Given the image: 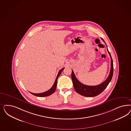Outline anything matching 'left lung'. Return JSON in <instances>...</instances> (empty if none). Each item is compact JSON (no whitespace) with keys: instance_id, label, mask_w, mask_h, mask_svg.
<instances>
[{"instance_id":"obj_1","label":"left lung","mask_w":131,"mask_h":131,"mask_svg":"<svg viewBox=\"0 0 131 131\" xmlns=\"http://www.w3.org/2000/svg\"><path fill=\"white\" fill-rule=\"evenodd\" d=\"M101 39L105 43L104 39L102 38ZM107 50L110 54V59H111V68H110V74L108 76L107 78L106 79V80L105 81H104L100 84L96 85V86H88V85L83 84L82 83H81L80 81H79V80H78L76 78L74 73L73 72V71L72 70L71 79H72L74 88L77 93L86 97H94L100 94L106 88V87L110 83V81L112 79L113 74V60L112 59L111 56L110 55V53L107 49Z\"/></svg>"}]
</instances>
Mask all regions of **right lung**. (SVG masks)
<instances>
[{
  "instance_id": "add662e5",
  "label": "right lung",
  "mask_w": 131,
  "mask_h": 131,
  "mask_svg": "<svg viewBox=\"0 0 131 131\" xmlns=\"http://www.w3.org/2000/svg\"><path fill=\"white\" fill-rule=\"evenodd\" d=\"M64 68H62V69L60 70H59V72L58 73V75L57 76V77L55 79V82L54 83V84L53 85V86H52V87L51 88V89L50 90H49L48 91H47L46 92H45L44 93H31V94H32L33 95H35V96H38V97H45V96H48L49 95H50L51 94H52L53 93H54V92L56 90V86H57V80H58V78L59 77V76L60 75L61 73H62V72L63 71V69H64Z\"/></svg>"
}]
</instances>
